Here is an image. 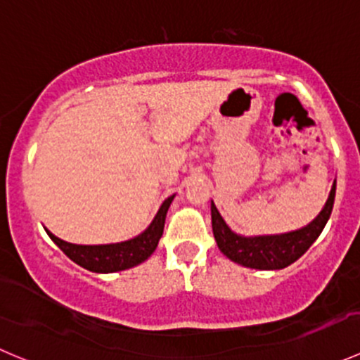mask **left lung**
I'll return each mask as SVG.
<instances>
[{"instance_id":"1","label":"left lung","mask_w":360,"mask_h":360,"mask_svg":"<svg viewBox=\"0 0 360 360\" xmlns=\"http://www.w3.org/2000/svg\"><path fill=\"white\" fill-rule=\"evenodd\" d=\"M336 195V181L331 188L328 202L317 217L308 226L284 235H266V237H240L226 226L214 202L210 203L212 214V231L217 248L235 263L256 270H281L300 259L310 245L317 240L324 230Z\"/></svg>"}]
</instances>
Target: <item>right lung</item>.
Listing matches in <instances>:
<instances>
[{
    "label": "right lung",
    "instance_id": "add662e5",
    "mask_svg": "<svg viewBox=\"0 0 360 360\" xmlns=\"http://www.w3.org/2000/svg\"><path fill=\"white\" fill-rule=\"evenodd\" d=\"M172 198L174 195L162 203L150 228L132 240L110 245H76L60 240L49 230H46V233L69 259H72L76 264L86 268V270L96 271V274H112V271L127 270V268H132L146 261L155 252L160 237L163 233L167 210L172 203Z\"/></svg>",
    "mask_w": 360,
    "mask_h": 360
}]
</instances>
